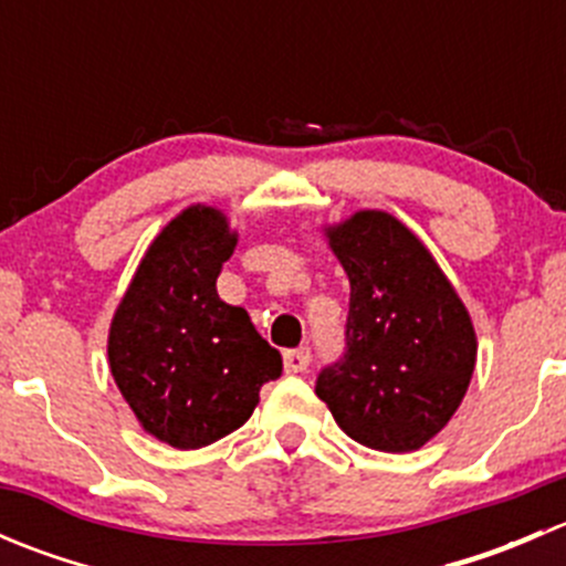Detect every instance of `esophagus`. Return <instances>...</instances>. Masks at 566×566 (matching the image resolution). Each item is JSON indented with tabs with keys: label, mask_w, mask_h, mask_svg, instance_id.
Masks as SVG:
<instances>
[{
	"label": "esophagus",
	"mask_w": 566,
	"mask_h": 566,
	"mask_svg": "<svg viewBox=\"0 0 566 566\" xmlns=\"http://www.w3.org/2000/svg\"><path fill=\"white\" fill-rule=\"evenodd\" d=\"M312 361V353L310 347H295V350L284 353V373L295 375V373H306Z\"/></svg>",
	"instance_id": "esophagus-1"
}]
</instances>
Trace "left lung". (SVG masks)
<instances>
[{"mask_svg":"<svg viewBox=\"0 0 566 566\" xmlns=\"http://www.w3.org/2000/svg\"><path fill=\"white\" fill-rule=\"evenodd\" d=\"M350 279L345 356L317 397L361 447L416 452L460 408L476 367L471 315L424 243L384 210L325 227Z\"/></svg>","mask_w":566,"mask_h":566,"instance_id":"1","label":"left lung"}]
</instances>
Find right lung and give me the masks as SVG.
<instances>
[{
    "mask_svg": "<svg viewBox=\"0 0 566 566\" xmlns=\"http://www.w3.org/2000/svg\"><path fill=\"white\" fill-rule=\"evenodd\" d=\"M238 235L221 210L191 205L142 256L108 328V367L145 432L175 449L230 436L254 413L282 356L241 306L216 293Z\"/></svg>",
    "mask_w": 566,
    "mask_h": 566,
    "instance_id": "1",
    "label": "right lung"
}]
</instances>
